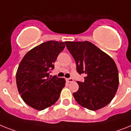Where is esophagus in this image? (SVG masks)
I'll use <instances>...</instances> for the list:
<instances>
[{
  "instance_id": "obj_1",
  "label": "esophagus",
  "mask_w": 131,
  "mask_h": 131,
  "mask_svg": "<svg viewBox=\"0 0 131 131\" xmlns=\"http://www.w3.org/2000/svg\"><path fill=\"white\" fill-rule=\"evenodd\" d=\"M73 81H74V80H73L72 78H69V79H67V81L68 82H73Z\"/></svg>"
}]
</instances>
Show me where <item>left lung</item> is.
<instances>
[{
  "mask_svg": "<svg viewBox=\"0 0 131 131\" xmlns=\"http://www.w3.org/2000/svg\"><path fill=\"white\" fill-rule=\"evenodd\" d=\"M74 58L77 71L84 74V82L73 93L81 106L91 111L105 107L115 96L119 84L118 69L111 57L89 41L65 42Z\"/></svg>",
  "mask_w": 131,
  "mask_h": 131,
  "instance_id": "1",
  "label": "left lung"
}]
</instances>
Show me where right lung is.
I'll use <instances>...</instances> for the list:
<instances>
[{
    "label": "right lung",
    "mask_w": 131,
    "mask_h": 131,
    "mask_svg": "<svg viewBox=\"0 0 131 131\" xmlns=\"http://www.w3.org/2000/svg\"><path fill=\"white\" fill-rule=\"evenodd\" d=\"M65 47V42L50 40L29 50L20 62L16 74L19 94L26 104L42 111L58 101L65 86L64 78L51 77L54 62Z\"/></svg>",
    "instance_id": "obj_1"
}]
</instances>
